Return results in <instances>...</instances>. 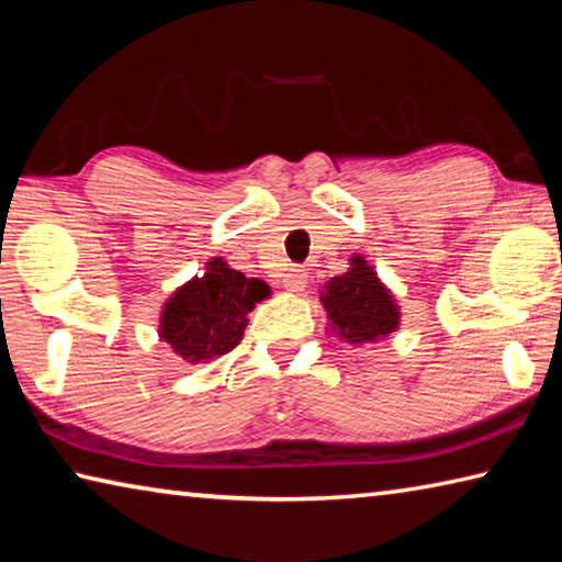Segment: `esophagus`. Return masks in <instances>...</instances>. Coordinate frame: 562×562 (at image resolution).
<instances>
[{"mask_svg": "<svg viewBox=\"0 0 562 562\" xmlns=\"http://www.w3.org/2000/svg\"><path fill=\"white\" fill-rule=\"evenodd\" d=\"M307 270H302V268H290L288 272L282 274V282H284V290H290V292H302L304 288H307Z\"/></svg>", "mask_w": 562, "mask_h": 562, "instance_id": "obj_1", "label": "esophagus"}]
</instances>
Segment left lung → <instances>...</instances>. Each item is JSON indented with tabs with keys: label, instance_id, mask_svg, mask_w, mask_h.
Masks as SVG:
<instances>
[{
	"label": "left lung",
	"instance_id": "8db88e82",
	"mask_svg": "<svg viewBox=\"0 0 562 562\" xmlns=\"http://www.w3.org/2000/svg\"><path fill=\"white\" fill-rule=\"evenodd\" d=\"M319 302L327 310L329 329L349 345L379 341L398 327L394 294L361 255H351L349 270L325 282Z\"/></svg>",
	"mask_w": 562,
	"mask_h": 562
}]
</instances>
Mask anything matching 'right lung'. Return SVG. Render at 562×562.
<instances>
[{
    "label": "right lung",
    "mask_w": 562,
    "mask_h": 562,
    "mask_svg": "<svg viewBox=\"0 0 562 562\" xmlns=\"http://www.w3.org/2000/svg\"><path fill=\"white\" fill-rule=\"evenodd\" d=\"M270 288L258 278H245L223 258L205 262L201 278L188 280L170 294L160 312L158 335L188 364H201L240 345L255 302Z\"/></svg>",
    "instance_id": "add662e5"
}]
</instances>
